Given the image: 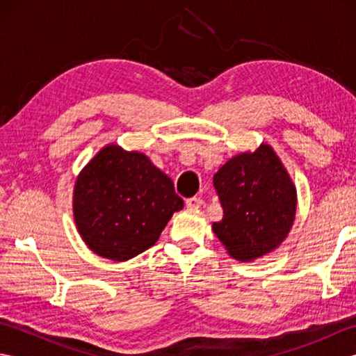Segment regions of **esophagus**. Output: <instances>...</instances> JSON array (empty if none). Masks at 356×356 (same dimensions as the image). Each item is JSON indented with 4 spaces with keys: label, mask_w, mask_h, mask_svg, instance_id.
Segmentation results:
<instances>
[{
    "label": "esophagus",
    "mask_w": 356,
    "mask_h": 356,
    "mask_svg": "<svg viewBox=\"0 0 356 356\" xmlns=\"http://www.w3.org/2000/svg\"><path fill=\"white\" fill-rule=\"evenodd\" d=\"M185 203H186V208L199 209L203 205V200L200 197H190V199H186Z\"/></svg>",
    "instance_id": "esophagus-1"
}]
</instances>
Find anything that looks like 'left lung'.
Returning a JSON list of instances; mask_svg holds the SVG:
<instances>
[{"mask_svg": "<svg viewBox=\"0 0 356 356\" xmlns=\"http://www.w3.org/2000/svg\"><path fill=\"white\" fill-rule=\"evenodd\" d=\"M223 218L213 225L218 240L237 260H254L286 238L297 209L289 174L268 145L240 154L214 174Z\"/></svg>", "mask_w": 356, "mask_h": 356, "instance_id": "left-lung-1", "label": "left lung"}]
</instances>
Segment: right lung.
Returning a JSON list of instances; mask_svg holds the SVG:
<instances>
[{
    "instance_id": "1",
    "label": "right lung",
    "mask_w": 356,
    "mask_h": 356,
    "mask_svg": "<svg viewBox=\"0 0 356 356\" xmlns=\"http://www.w3.org/2000/svg\"><path fill=\"white\" fill-rule=\"evenodd\" d=\"M184 208L172 180L142 153L105 147L76 180L74 222L97 255L133 259L153 246L172 213Z\"/></svg>"
}]
</instances>
